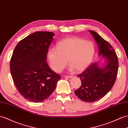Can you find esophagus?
<instances>
[{
    "mask_svg": "<svg viewBox=\"0 0 128 128\" xmlns=\"http://www.w3.org/2000/svg\"><path fill=\"white\" fill-rule=\"evenodd\" d=\"M72 76H64V78H72Z\"/></svg>",
    "mask_w": 128,
    "mask_h": 128,
    "instance_id": "obj_1",
    "label": "esophagus"
}]
</instances>
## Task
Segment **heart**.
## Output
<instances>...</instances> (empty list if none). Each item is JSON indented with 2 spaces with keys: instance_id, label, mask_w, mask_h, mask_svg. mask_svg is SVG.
Wrapping results in <instances>:
<instances>
[{
  "instance_id": "b5f03b06",
  "label": "heart",
  "mask_w": 128,
  "mask_h": 128,
  "mask_svg": "<svg viewBox=\"0 0 128 128\" xmlns=\"http://www.w3.org/2000/svg\"><path fill=\"white\" fill-rule=\"evenodd\" d=\"M95 52L93 42L83 38H68L59 42L57 48L49 49L47 57L50 68L57 72L64 69L67 59L69 69L78 71L85 70L93 59Z\"/></svg>"
}]
</instances>
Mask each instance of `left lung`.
<instances>
[{"instance_id":"8db88e82","label":"left lung","mask_w":128,"mask_h":128,"mask_svg":"<svg viewBox=\"0 0 128 128\" xmlns=\"http://www.w3.org/2000/svg\"><path fill=\"white\" fill-rule=\"evenodd\" d=\"M89 31L98 44L99 56L106 60L105 64L100 67L98 62L93 63L78 75L82 86L75 91V94L84 102H92L103 98L114 85L118 72V60L111 44L96 32Z\"/></svg>"}]
</instances>
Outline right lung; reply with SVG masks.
I'll list each match as a JSON object with an SVG mask.
<instances>
[{
	"label": "right lung",
	"mask_w": 128,
	"mask_h": 128,
	"mask_svg": "<svg viewBox=\"0 0 128 128\" xmlns=\"http://www.w3.org/2000/svg\"><path fill=\"white\" fill-rule=\"evenodd\" d=\"M54 34L35 32L20 40L10 60V72L21 96L34 102H42L54 92L60 76L46 63L47 53Z\"/></svg>",
	"instance_id": "right-lung-1"
}]
</instances>
